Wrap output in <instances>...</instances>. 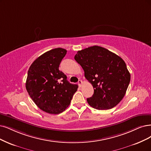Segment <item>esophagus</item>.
<instances>
[{
    "instance_id": "1",
    "label": "esophagus",
    "mask_w": 151,
    "mask_h": 151,
    "mask_svg": "<svg viewBox=\"0 0 151 151\" xmlns=\"http://www.w3.org/2000/svg\"><path fill=\"white\" fill-rule=\"evenodd\" d=\"M78 85H79L80 87L83 85V82H82V81H81V80H80L78 81Z\"/></svg>"
}]
</instances>
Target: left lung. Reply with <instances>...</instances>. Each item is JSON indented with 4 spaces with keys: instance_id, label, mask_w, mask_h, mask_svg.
<instances>
[{
    "instance_id": "obj_1",
    "label": "left lung",
    "mask_w": 151,
    "mask_h": 151,
    "mask_svg": "<svg viewBox=\"0 0 151 151\" xmlns=\"http://www.w3.org/2000/svg\"><path fill=\"white\" fill-rule=\"evenodd\" d=\"M75 60L81 66L85 78L94 88L93 96L87 98L88 103L98 110L116 106L124 98L131 80L124 61L96 45L78 51Z\"/></svg>"
}]
</instances>
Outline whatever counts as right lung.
I'll return each mask as SVG.
<instances>
[{
	"instance_id": "add662e5",
	"label": "right lung",
	"mask_w": 151,
	"mask_h": 151,
	"mask_svg": "<svg viewBox=\"0 0 151 151\" xmlns=\"http://www.w3.org/2000/svg\"><path fill=\"white\" fill-rule=\"evenodd\" d=\"M66 52L61 48L50 50L33 61L28 71L27 91L37 106L49 114L64 111L78 88L68 82L59 70Z\"/></svg>"
}]
</instances>
